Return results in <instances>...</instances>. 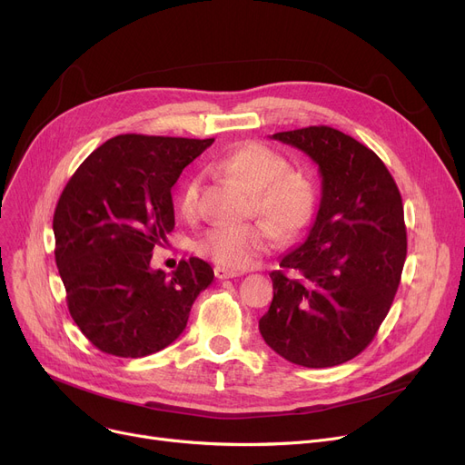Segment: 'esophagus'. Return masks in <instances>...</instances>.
Masks as SVG:
<instances>
[{
	"label": "esophagus",
	"instance_id": "1",
	"mask_svg": "<svg viewBox=\"0 0 465 465\" xmlns=\"http://www.w3.org/2000/svg\"><path fill=\"white\" fill-rule=\"evenodd\" d=\"M214 275H216V279H233V277H239L241 273L239 272H233V270H228V267H220V265H216L214 267Z\"/></svg>",
	"mask_w": 465,
	"mask_h": 465
}]
</instances>
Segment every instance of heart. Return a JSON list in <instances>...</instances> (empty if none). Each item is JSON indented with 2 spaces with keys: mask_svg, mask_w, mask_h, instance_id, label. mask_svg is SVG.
Returning a JSON list of instances; mask_svg holds the SVG:
<instances>
[{
  "mask_svg": "<svg viewBox=\"0 0 465 465\" xmlns=\"http://www.w3.org/2000/svg\"><path fill=\"white\" fill-rule=\"evenodd\" d=\"M216 167L254 192L252 202L258 214L281 235H296L311 223L316 205L314 184L300 171H290L288 162L270 146L245 143L220 156ZM198 193L200 177H190L179 198L183 214L195 213ZM270 247L272 233L262 224H218L195 242V251L203 258L228 270H242Z\"/></svg>",
  "mask_w": 465,
  "mask_h": 465,
  "instance_id": "heart-1",
  "label": "heart"
}]
</instances>
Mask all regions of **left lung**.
I'll return each mask as SVG.
<instances>
[{
	"label": "left lung",
	"instance_id": "obj_1",
	"mask_svg": "<svg viewBox=\"0 0 465 465\" xmlns=\"http://www.w3.org/2000/svg\"><path fill=\"white\" fill-rule=\"evenodd\" d=\"M272 137L319 165L322 198L307 239L270 273L273 302L260 333L292 363L331 368L368 347L392 307L407 256L401 193L382 160L343 132Z\"/></svg>",
	"mask_w": 465,
	"mask_h": 465
}]
</instances>
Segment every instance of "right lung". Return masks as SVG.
Listing matches in <instances>:
<instances>
[{
  "mask_svg": "<svg viewBox=\"0 0 465 465\" xmlns=\"http://www.w3.org/2000/svg\"><path fill=\"white\" fill-rule=\"evenodd\" d=\"M214 139L126 134L105 141L65 184L53 220L71 319L105 354L143 358L183 333L213 267L183 260L165 275L151 258L175 228L171 188Z\"/></svg>",
  "mask_w": 465,
  "mask_h": 465,
  "instance_id": "right-lung-1",
  "label": "right lung"
}]
</instances>
